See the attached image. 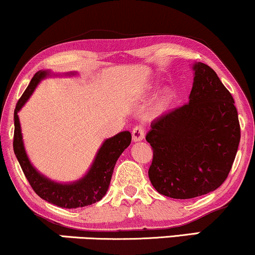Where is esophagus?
I'll return each mask as SVG.
<instances>
[{
  "label": "esophagus",
  "instance_id": "obj_1",
  "mask_svg": "<svg viewBox=\"0 0 255 255\" xmlns=\"http://www.w3.org/2000/svg\"><path fill=\"white\" fill-rule=\"evenodd\" d=\"M145 136V128L143 125H137L132 128V139L134 142H138V140H142Z\"/></svg>",
  "mask_w": 255,
  "mask_h": 255
}]
</instances>
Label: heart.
I'll list each match as a JSON object with an SVG mask.
<instances>
[{"label":"heart","instance_id":"1","mask_svg":"<svg viewBox=\"0 0 255 255\" xmlns=\"http://www.w3.org/2000/svg\"><path fill=\"white\" fill-rule=\"evenodd\" d=\"M166 99H168V97H166Z\"/></svg>","mask_w":255,"mask_h":255}]
</instances>
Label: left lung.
<instances>
[{"label":"left lung","mask_w":255,"mask_h":255,"mask_svg":"<svg viewBox=\"0 0 255 255\" xmlns=\"http://www.w3.org/2000/svg\"><path fill=\"white\" fill-rule=\"evenodd\" d=\"M190 101L151 123L148 174L158 193L190 199L212 192L232 169L241 131L234 99L209 65H193Z\"/></svg>","instance_id":"left-lung-1"}]
</instances>
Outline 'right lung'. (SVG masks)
<instances>
[{
    "label": "right lung",
    "instance_id": "right-lung-1",
    "mask_svg": "<svg viewBox=\"0 0 255 255\" xmlns=\"http://www.w3.org/2000/svg\"><path fill=\"white\" fill-rule=\"evenodd\" d=\"M46 75H49L47 71H38L33 76L28 87L21 95L16 106H15L13 140L15 156L19 161L23 174L28 180L33 191L40 198L51 203V204L65 209H76L92 205L99 202L106 194L117 160L121 156L122 152L130 145L131 133L128 131H123L112 138L105 140L104 144L99 149L91 169L81 180L74 182V184L63 185L45 178L35 170L34 167L29 162L28 157H27L25 148H23L17 112L25 105L27 99L34 91L40 80H43Z\"/></svg>",
    "mask_w": 255,
    "mask_h": 255
}]
</instances>
